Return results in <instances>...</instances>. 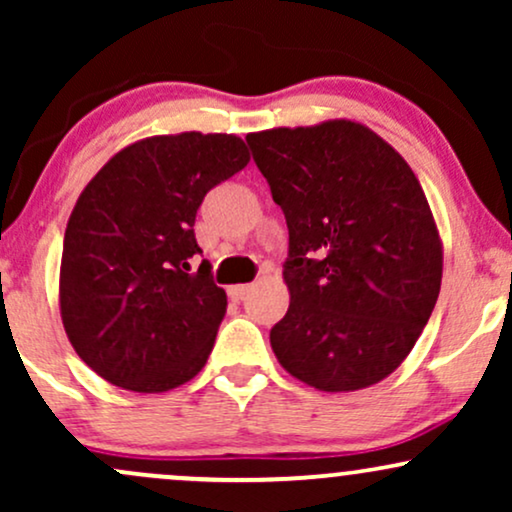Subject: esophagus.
<instances>
[{"label": "esophagus", "instance_id": "obj_1", "mask_svg": "<svg viewBox=\"0 0 512 512\" xmlns=\"http://www.w3.org/2000/svg\"><path fill=\"white\" fill-rule=\"evenodd\" d=\"M252 289H255L252 284H236V286H231V289H228V296H231L233 301H245V298L250 296Z\"/></svg>", "mask_w": 512, "mask_h": 512}]
</instances>
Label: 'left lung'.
<instances>
[{"mask_svg":"<svg viewBox=\"0 0 512 512\" xmlns=\"http://www.w3.org/2000/svg\"><path fill=\"white\" fill-rule=\"evenodd\" d=\"M289 226L291 305L269 332L284 370L322 392L395 373L424 332L443 243L419 178L354 120L248 134Z\"/></svg>","mask_w":512,"mask_h":512,"instance_id":"left-lung-1","label":"left lung"}]
</instances>
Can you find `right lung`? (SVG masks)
<instances>
[{"instance_id":"right-lung-1","label":"right lung","mask_w":512,"mask_h":512,"mask_svg":"<svg viewBox=\"0 0 512 512\" xmlns=\"http://www.w3.org/2000/svg\"><path fill=\"white\" fill-rule=\"evenodd\" d=\"M250 163L236 134H158L125 146L76 199L60 264V315L81 361L132 392H168L204 368L226 291L197 255L211 187Z\"/></svg>"}]
</instances>
